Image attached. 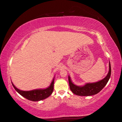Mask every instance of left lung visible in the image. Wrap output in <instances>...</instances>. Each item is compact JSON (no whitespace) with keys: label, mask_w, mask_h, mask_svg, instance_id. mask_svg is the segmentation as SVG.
Listing matches in <instances>:
<instances>
[{"label":"left lung","mask_w":122,"mask_h":122,"mask_svg":"<svg viewBox=\"0 0 122 122\" xmlns=\"http://www.w3.org/2000/svg\"><path fill=\"white\" fill-rule=\"evenodd\" d=\"M111 63H109V71L105 78L98 82L95 83H87L82 86H78L72 83L70 77L68 76V82L70 88L75 95L81 96H90L95 95L101 91L107 85L111 77Z\"/></svg>","instance_id":"left-lung-1"}]
</instances>
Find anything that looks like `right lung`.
Listing matches in <instances>:
<instances>
[{
  "mask_svg": "<svg viewBox=\"0 0 122 122\" xmlns=\"http://www.w3.org/2000/svg\"><path fill=\"white\" fill-rule=\"evenodd\" d=\"M54 78L53 79L51 85L47 88L45 89H37V90L28 91L19 90L14 85L12 82L11 83L15 90L23 97L30 101H39L49 97L52 94L53 91H54Z\"/></svg>",
  "mask_w": 122,
  "mask_h": 122,
  "instance_id": "add662e5",
  "label": "right lung"
}]
</instances>
